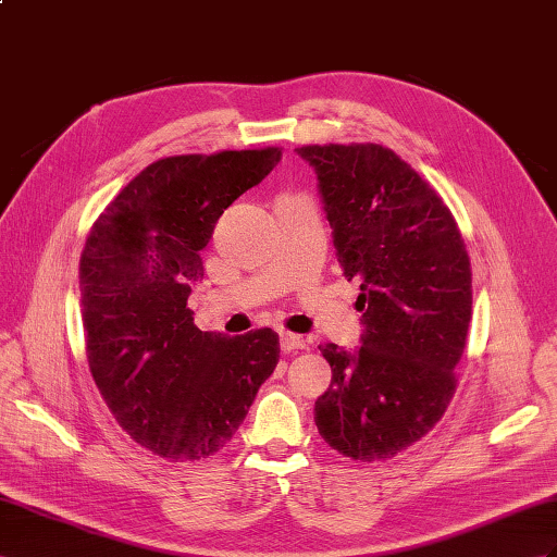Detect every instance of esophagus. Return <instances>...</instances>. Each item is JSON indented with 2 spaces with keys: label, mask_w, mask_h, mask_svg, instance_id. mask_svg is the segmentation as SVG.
Masks as SVG:
<instances>
[{
  "label": "esophagus",
  "mask_w": 557,
  "mask_h": 557,
  "mask_svg": "<svg viewBox=\"0 0 557 557\" xmlns=\"http://www.w3.org/2000/svg\"><path fill=\"white\" fill-rule=\"evenodd\" d=\"M280 346L284 352H292V350H304L308 346V341L298 334L292 332H282L280 334Z\"/></svg>",
  "instance_id": "esophagus-1"
}]
</instances>
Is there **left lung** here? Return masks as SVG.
<instances>
[{"mask_svg": "<svg viewBox=\"0 0 557 557\" xmlns=\"http://www.w3.org/2000/svg\"><path fill=\"white\" fill-rule=\"evenodd\" d=\"M338 263L358 277L360 348L320 346L332 386L315 403L326 445L391 459L442 419L473 308L470 261L451 211L414 169L374 143L304 146Z\"/></svg>", "mask_w": 557, "mask_h": 557, "instance_id": "obj_1", "label": "left lung"}]
</instances>
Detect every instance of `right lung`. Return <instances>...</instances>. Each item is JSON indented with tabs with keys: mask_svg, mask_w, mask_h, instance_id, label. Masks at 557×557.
I'll use <instances>...</instances> for the list:
<instances>
[{
	"mask_svg": "<svg viewBox=\"0 0 557 557\" xmlns=\"http://www.w3.org/2000/svg\"><path fill=\"white\" fill-rule=\"evenodd\" d=\"M282 150L152 162L98 216L79 261L89 369L117 423L164 459L197 461L231 442L280 360V336L202 332L188 296L223 209Z\"/></svg>",
	"mask_w": 557,
	"mask_h": 557,
	"instance_id": "add662e5",
	"label": "right lung"
}]
</instances>
